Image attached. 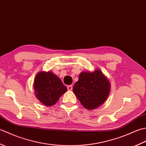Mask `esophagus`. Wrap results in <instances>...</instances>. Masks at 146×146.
Wrapping results in <instances>:
<instances>
[{
  "instance_id": "34e87169",
  "label": "esophagus",
  "mask_w": 146,
  "mask_h": 146,
  "mask_svg": "<svg viewBox=\"0 0 146 146\" xmlns=\"http://www.w3.org/2000/svg\"><path fill=\"white\" fill-rule=\"evenodd\" d=\"M67 88H68V90H70V91H71V90L73 89V86L72 85H69V86H68V87H67Z\"/></svg>"
}]
</instances>
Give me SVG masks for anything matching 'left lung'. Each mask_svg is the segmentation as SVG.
I'll list each match as a JSON object with an SVG mask.
<instances>
[{"label": "left lung", "instance_id": "left-lung-1", "mask_svg": "<svg viewBox=\"0 0 146 146\" xmlns=\"http://www.w3.org/2000/svg\"><path fill=\"white\" fill-rule=\"evenodd\" d=\"M111 85L100 69L82 71L73 86V93L87 110H94L103 104L110 92Z\"/></svg>", "mask_w": 146, "mask_h": 146}]
</instances>
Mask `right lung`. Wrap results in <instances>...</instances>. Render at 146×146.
Listing matches in <instances>:
<instances>
[{
    "instance_id": "obj_1",
    "label": "right lung",
    "mask_w": 146,
    "mask_h": 146,
    "mask_svg": "<svg viewBox=\"0 0 146 146\" xmlns=\"http://www.w3.org/2000/svg\"><path fill=\"white\" fill-rule=\"evenodd\" d=\"M33 85L36 97L48 107L54 105L67 91L61 80L50 71H41L37 73Z\"/></svg>"
}]
</instances>
